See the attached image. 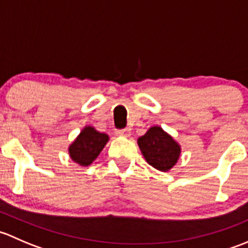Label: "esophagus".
I'll return each instance as SVG.
<instances>
[{"label":"esophagus","instance_id":"obj_1","mask_svg":"<svg viewBox=\"0 0 248 248\" xmlns=\"http://www.w3.org/2000/svg\"><path fill=\"white\" fill-rule=\"evenodd\" d=\"M117 134H120V136H122V137H129V134H131V131H129L128 128L119 129V131H117Z\"/></svg>","mask_w":248,"mask_h":248}]
</instances>
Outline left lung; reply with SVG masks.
Wrapping results in <instances>:
<instances>
[{"mask_svg":"<svg viewBox=\"0 0 248 248\" xmlns=\"http://www.w3.org/2000/svg\"><path fill=\"white\" fill-rule=\"evenodd\" d=\"M138 145L147 163L161 171H168L180 157V145L161 127H151L138 139Z\"/></svg>","mask_w":248,"mask_h":248,"instance_id":"8db88e82","label":"left lung"}]
</instances>
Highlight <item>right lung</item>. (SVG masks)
I'll return each instance as SVG.
<instances>
[{
    "label": "right lung",
    "instance_id": "1",
    "mask_svg": "<svg viewBox=\"0 0 248 248\" xmlns=\"http://www.w3.org/2000/svg\"><path fill=\"white\" fill-rule=\"evenodd\" d=\"M108 140L107 134L96 131L93 127H85L69 146V156L80 166H90L98 157Z\"/></svg>",
    "mask_w": 248,
    "mask_h": 248
}]
</instances>
